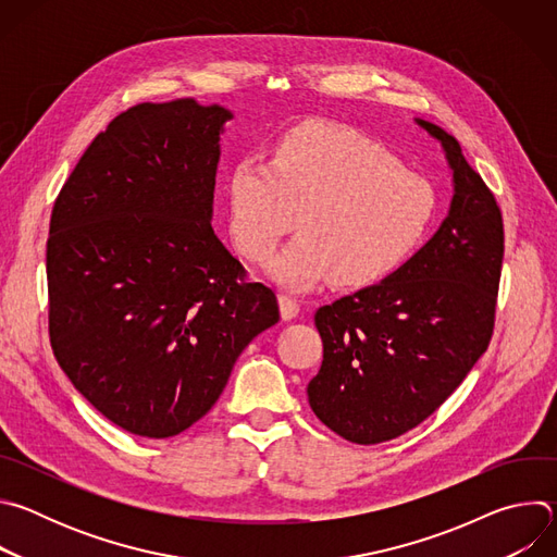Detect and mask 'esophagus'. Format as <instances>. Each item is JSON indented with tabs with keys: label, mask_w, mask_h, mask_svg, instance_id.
I'll use <instances>...</instances> for the list:
<instances>
[{
	"label": "esophagus",
	"mask_w": 557,
	"mask_h": 557,
	"mask_svg": "<svg viewBox=\"0 0 557 557\" xmlns=\"http://www.w3.org/2000/svg\"><path fill=\"white\" fill-rule=\"evenodd\" d=\"M280 312L284 320H295L299 314V301L290 295H280Z\"/></svg>",
	"instance_id": "obj_1"
}]
</instances>
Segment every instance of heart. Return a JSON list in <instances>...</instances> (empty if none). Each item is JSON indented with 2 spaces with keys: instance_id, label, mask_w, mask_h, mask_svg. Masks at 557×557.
I'll use <instances>...</instances> for the list:
<instances>
[{
  "instance_id": "obj_1",
  "label": "heart",
  "mask_w": 557,
  "mask_h": 557,
  "mask_svg": "<svg viewBox=\"0 0 557 557\" xmlns=\"http://www.w3.org/2000/svg\"><path fill=\"white\" fill-rule=\"evenodd\" d=\"M224 198L231 240L251 262L275 253L297 215L299 235L269 264V275L293 290L387 280L414 258L436 218L425 176L379 140L333 123L288 129L269 163L237 158Z\"/></svg>"
}]
</instances>
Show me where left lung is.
<instances>
[{
    "label": "left lung",
    "mask_w": 557,
    "mask_h": 557,
    "mask_svg": "<svg viewBox=\"0 0 557 557\" xmlns=\"http://www.w3.org/2000/svg\"><path fill=\"white\" fill-rule=\"evenodd\" d=\"M454 172L449 215L387 280L314 312L324 361L308 404L357 445L406 434L436 412L487 350L505 256L503 213L458 140L417 119Z\"/></svg>",
    "instance_id": "left-lung-1"
}]
</instances>
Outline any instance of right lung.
I'll use <instances>...</instances> for the list:
<instances>
[{
    "instance_id": "right-lung-1",
    "label": "right lung",
    "mask_w": 557,
    "mask_h": 557,
    "mask_svg": "<svg viewBox=\"0 0 557 557\" xmlns=\"http://www.w3.org/2000/svg\"><path fill=\"white\" fill-rule=\"evenodd\" d=\"M231 112L138 103L97 134L61 187L46 245L50 346L114 425L170 438L202 419L235 359L280 320L211 226Z\"/></svg>"
}]
</instances>
